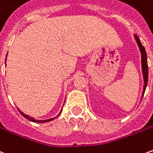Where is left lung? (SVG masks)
Segmentation results:
<instances>
[{
  "mask_svg": "<svg viewBox=\"0 0 153 153\" xmlns=\"http://www.w3.org/2000/svg\"><path fill=\"white\" fill-rule=\"evenodd\" d=\"M134 38L136 40V42L138 44L139 50L141 52V62H142V71H143V80H144V83H143V94H142V97H143V94L145 93V90L147 88V84H148V58H147V53L145 51L144 47L142 45L141 42L138 38V36L134 35Z\"/></svg>",
  "mask_w": 153,
  "mask_h": 153,
  "instance_id": "1",
  "label": "left lung"
}]
</instances>
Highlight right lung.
I'll use <instances>...</instances> for the list:
<instances>
[{"label":"right lung","mask_w":153,"mask_h":153,"mask_svg":"<svg viewBox=\"0 0 153 153\" xmlns=\"http://www.w3.org/2000/svg\"><path fill=\"white\" fill-rule=\"evenodd\" d=\"M6 56H7V55H6ZM19 113L21 114L24 117H25V118L27 119V120H30V121H33V122H36V123H45V122H49V121H51V120H53L54 119H56V117H54V118H51V119H48V120H35L34 118H33V117H31V116H29V115H25V113H23L20 111L19 109ZM61 113V111L60 112V114ZM59 114V115H60Z\"/></svg>","instance_id":"add662e5"}]
</instances>
